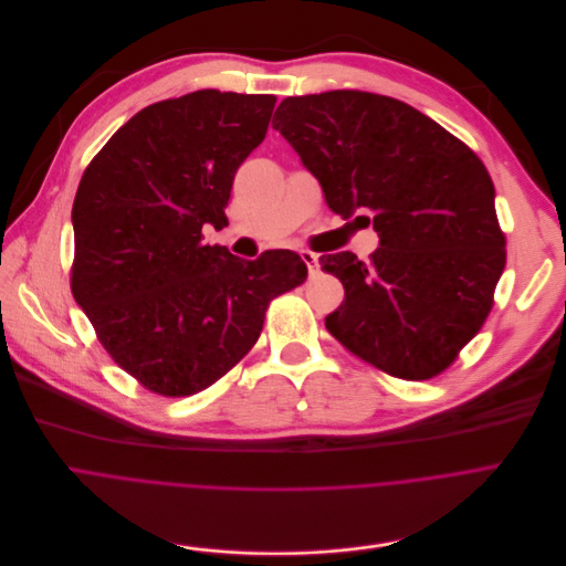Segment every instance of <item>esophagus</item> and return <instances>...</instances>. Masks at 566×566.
<instances>
[{"instance_id":"esophagus-1","label":"esophagus","mask_w":566,"mask_h":566,"mask_svg":"<svg viewBox=\"0 0 566 566\" xmlns=\"http://www.w3.org/2000/svg\"><path fill=\"white\" fill-rule=\"evenodd\" d=\"M301 259H303V263L307 265V272H310V274H316V272H318V256H316L314 252L303 250V252H301Z\"/></svg>"}]
</instances>
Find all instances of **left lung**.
Returning <instances> with one entry per match:
<instances>
[{"mask_svg":"<svg viewBox=\"0 0 566 566\" xmlns=\"http://www.w3.org/2000/svg\"><path fill=\"white\" fill-rule=\"evenodd\" d=\"M272 127L327 207L361 211L379 237L370 263L353 252L318 259L346 290L327 332L392 377L439 375L480 332L506 263L482 160L421 111L366 91L287 97Z\"/></svg>","mask_w":566,"mask_h":566,"instance_id":"8db88e82","label":"left lung"}]
</instances>
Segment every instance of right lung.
Returning a JSON list of instances; mask_svg holds the SVG:
<instances>
[{"label": "right lung", "mask_w": 566, "mask_h": 566, "mask_svg": "<svg viewBox=\"0 0 566 566\" xmlns=\"http://www.w3.org/2000/svg\"><path fill=\"white\" fill-rule=\"evenodd\" d=\"M274 104L216 88L156 102L80 180L73 296L113 361L158 395H196L232 370L270 301L307 276L290 250L245 261L202 243L205 224H228L237 169L263 143Z\"/></svg>", "instance_id": "add662e5"}]
</instances>
